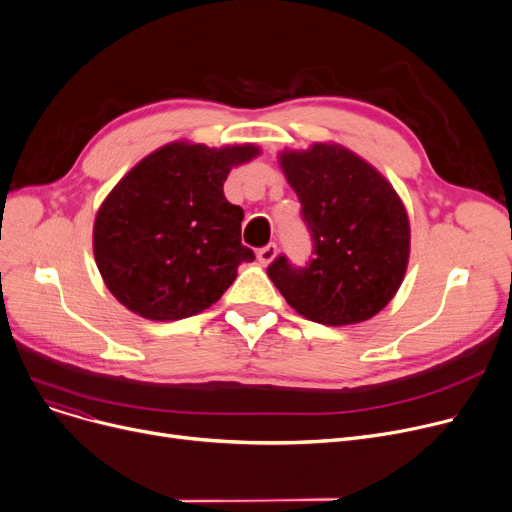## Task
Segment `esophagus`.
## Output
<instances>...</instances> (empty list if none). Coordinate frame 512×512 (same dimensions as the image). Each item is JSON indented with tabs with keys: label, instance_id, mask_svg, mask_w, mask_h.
Wrapping results in <instances>:
<instances>
[{
	"label": "esophagus",
	"instance_id": "1",
	"mask_svg": "<svg viewBox=\"0 0 512 512\" xmlns=\"http://www.w3.org/2000/svg\"><path fill=\"white\" fill-rule=\"evenodd\" d=\"M276 255H278V247L274 245V242H272V245H267V247L257 251V259H259L261 265H270L276 259Z\"/></svg>",
	"mask_w": 512,
	"mask_h": 512
}]
</instances>
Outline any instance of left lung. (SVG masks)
Segmentation results:
<instances>
[{
	"label": "left lung",
	"mask_w": 512,
	"mask_h": 512,
	"mask_svg": "<svg viewBox=\"0 0 512 512\" xmlns=\"http://www.w3.org/2000/svg\"><path fill=\"white\" fill-rule=\"evenodd\" d=\"M278 161L301 201L315 257L292 267L280 255L267 276L315 324L353 326L378 315L407 274L405 203L369 161L338 143L284 149Z\"/></svg>",
	"instance_id": "obj_1"
}]
</instances>
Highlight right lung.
<instances>
[{
	"label": "right lung",
	"mask_w": 512,
	"mask_h": 512,
	"mask_svg": "<svg viewBox=\"0 0 512 512\" xmlns=\"http://www.w3.org/2000/svg\"><path fill=\"white\" fill-rule=\"evenodd\" d=\"M253 143L174 141L143 157L101 203L93 224L99 274L114 297L151 321L197 315L222 299L238 265L245 213L224 197L232 168L255 159Z\"/></svg>",
	"instance_id": "obj_1"
}]
</instances>
